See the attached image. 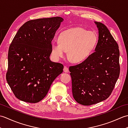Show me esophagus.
Masks as SVG:
<instances>
[{"mask_svg": "<svg viewBox=\"0 0 128 128\" xmlns=\"http://www.w3.org/2000/svg\"><path fill=\"white\" fill-rule=\"evenodd\" d=\"M63 70L65 72H69V68L66 66H64Z\"/></svg>", "mask_w": 128, "mask_h": 128, "instance_id": "1", "label": "esophagus"}]
</instances>
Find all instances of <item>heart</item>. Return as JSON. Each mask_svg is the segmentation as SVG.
<instances>
[{
  "instance_id": "b5f03b06",
  "label": "heart",
  "mask_w": 128,
  "mask_h": 128,
  "mask_svg": "<svg viewBox=\"0 0 128 128\" xmlns=\"http://www.w3.org/2000/svg\"><path fill=\"white\" fill-rule=\"evenodd\" d=\"M98 36L93 31H88L82 28H74L64 31L58 37V42H52L51 54L58 60L67 56L74 63H80L90 56L96 47Z\"/></svg>"
}]
</instances>
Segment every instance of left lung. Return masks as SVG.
I'll return each mask as SVG.
<instances>
[{"label": "left lung", "instance_id": "1", "mask_svg": "<svg viewBox=\"0 0 128 128\" xmlns=\"http://www.w3.org/2000/svg\"><path fill=\"white\" fill-rule=\"evenodd\" d=\"M94 23L98 30L94 52L81 63L69 67L73 97L84 106L109 97L120 74L117 43L104 24Z\"/></svg>", "mask_w": 128, "mask_h": 128}]
</instances>
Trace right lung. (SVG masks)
I'll list each match as a JSON object with an SVG mask.
<instances>
[{
	"label": "right lung",
	"mask_w": 128,
	"mask_h": 128,
	"mask_svg": "<svg viewBox=\"0 0 128 128\" xmlns=\"http://www.w3.org/2000/svg\"><path fill=\"white\" fill-rule=\"evenodd\" d=\"M64 19L30 20L19 28L9 48L6 78L15 97L37 103L47 95L52 84L63 71V65L52 62V40Z\"/></svg>",
	"instance_id": "add662e5"
}]
</instances>
